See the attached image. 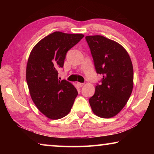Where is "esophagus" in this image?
Returning a JSON list of instances; mask_svg holds the SVG:
<instances>
[{
    "mask_svg": "<svg viewBox=\"0 0 154 154\" xmlns=\"http://www.w3.org/2000/svg\"><path fill=\"white\" fill-rule=\"evenodd\" d=\"M77 85L79 87H82V86H83V85H84V83H79V82H78L77 83Z\"/></svg>",
    "mask_w": 154,
    "mask_h": 154,
    "instance_id": "34e87169",
    "label": "esophagus"
}]
</instances>
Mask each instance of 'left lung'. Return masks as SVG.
I'll return each mask as SVG.
<instances>
[{
	"label": "left lung",
	"mask_w": 154,
	"mask_h": 154,
	"mask_svg": "<svg viewBox=\"0 0 154 154\" xmlns=\"http://www.w3.org/2000/svg\"><path fill=\"white\" fill-rule=\"evenodd\" d=\"M96 71L103 75L100 85L89 99L94 113L103 118L118 114L133 88V67L127 51L120 44L100 35L85 36Z\"/></svg>",
	"instance_id": "1"
}]
</instances>
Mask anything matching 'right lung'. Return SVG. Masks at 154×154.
<instances>
[{"label": "right lung", "mask_w": 154, "mask_h": 154, "mask_svg": "<svg viewBox=\"0 0 154 154\" xmlns=\"http://www.w3.org/2000/svg\"><path fill=\"white\" fill-rule=\"evenodd\" d=\"M84 36L82 34L54 32L36 44L26 66V82L34 103L51 119L64 118L71 111L77 90L71 83L59 80L67 51Z\"/></svg>", "instance_id": "1"}]
</instances>
